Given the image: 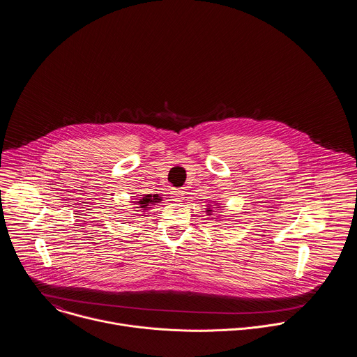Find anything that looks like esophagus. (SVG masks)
Wrapping results in <instances>:
<instances>
[{"mask_svg": "<svg viewBox=\"0 0 357 357\" xmlns=\"http://www.w3.org/2000/svg\"><path fill=\"white\" fill-rule=\"evenodd\" d=\"M183 196H185V192L183 190H179V189H174L171 192V197L174 202H181L183 200Z\"/></svg>", "mask_w": 357, "mask_h": 357, "instance_id": "esophagus-1", "label": "esophagus"}]
</instances>
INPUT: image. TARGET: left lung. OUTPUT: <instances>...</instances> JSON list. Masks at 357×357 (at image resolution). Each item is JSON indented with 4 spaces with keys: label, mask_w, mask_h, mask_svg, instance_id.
Returning a JSON list of instances; mask_svg holds the SVG:
<instances>
[{
    "label": "left lung",
    "mask_w": 357,
    "mask_h": 357,
    "mask_svg": "<svg viewBox=\"0 0 357 357\" xmlns=\"http://www.w3.org/2000/svg\"><path fill=\"white\" fill-rule=\"evenodd\" d=\"M207 211H208V213H211V211H213V210H210V208H208V210H207Z\"/></svg>",
    "instance_id": "8db88e82"
}]
</instances>
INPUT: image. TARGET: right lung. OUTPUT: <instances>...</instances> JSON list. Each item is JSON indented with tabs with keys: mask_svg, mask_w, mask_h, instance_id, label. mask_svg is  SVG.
<instances>
[{
	"mask_svg": "<svg viewBox=\"0 0 357 357\" xmlns=\"http://www.w3.org/2000/svg\"><path fill=\"white\" fill-rule=\"evenodd\" d=\"M160 200H161V199L158 197V195H154V196L147 195V196H144L143 199H140V202H137V203L140 204V207H142V208H144V210H146V208H147V206H149L150 203L153 204V203H157V202H160Z\"/></svg>",
	"mask_w": 357,
	"mask_h": 357,
	"instance_id": "1",
	"label": "right lung"
}]
</instances>
